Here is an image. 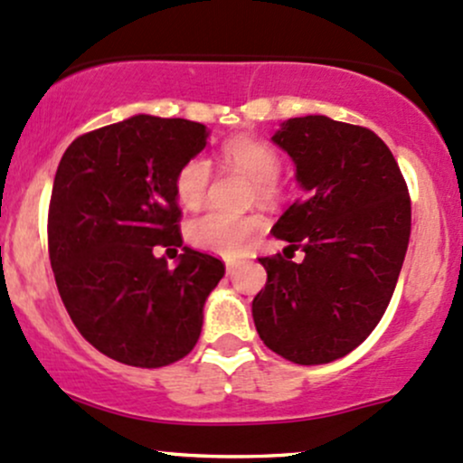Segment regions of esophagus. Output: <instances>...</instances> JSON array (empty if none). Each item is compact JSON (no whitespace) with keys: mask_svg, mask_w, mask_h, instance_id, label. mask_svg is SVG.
Listing matches in <instances>:
<instances>
[{"mask_svg":"<svg viewBox=\"0 0 463 463\" xmlns=\"http://www.w3.org/2000/svg\"><path fill=\"white\" fill-rule=\"evenodd\" d=\"M233 267H236V260H233V258H227V260H225V269H227V273H232Z\"/></svg>","mask_w":463,"mask_h":463,"instance_id":"esophagus-1","label":"esophagus"}]
</instances>
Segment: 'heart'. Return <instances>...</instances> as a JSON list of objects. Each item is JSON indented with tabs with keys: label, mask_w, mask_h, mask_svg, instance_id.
<instances>
[{
	"label": "heart",
	"mask_w": 463,
	"mask_h": 463,
	"mask_svg": "<svg viewBox=\"0 0 463 463\" xmlns=\"http://www.w3.org/2000/svg\"><path fill=\"white\" fill-rule=\"evenodd\" d=\"M222 161L233 170L250 176L258 183V192L269 196L273 181L280 174V154L267 141L256 137H232L222 143ZM212 181V165L207 158L196 156L187 161L176 174V198L187 210H198L205 201ZM260 230V221L256 216H236V213L210 212L198 216L187 225V241L196 250L218 253V256H238L251 241L253 233Z\"/></svg>",
	"instance_id": "1"
}]
</instances>
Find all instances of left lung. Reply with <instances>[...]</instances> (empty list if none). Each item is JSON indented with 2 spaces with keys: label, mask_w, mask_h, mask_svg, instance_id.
Here are the masks:
<instances>
[{
  "label": "left lung",
  "mask_w": 463,
  "mask_h": 463,
  "mask_svg": "<svg viewBox=\"0 0 463 463\" xmlns=\"http://www.w3.org/2000/svg\"><path fill=\"white\" fill-rule=\"evenodd\" d=\"M271 141L305 192L271 232L305 258H258L267 285L251 302L253 325L285 360L326 364L362 345L389 307L411 238L409 187L369 128L309 114Z\"/></svg>",
  "instance_id": "obj_1"
}]
</instances>
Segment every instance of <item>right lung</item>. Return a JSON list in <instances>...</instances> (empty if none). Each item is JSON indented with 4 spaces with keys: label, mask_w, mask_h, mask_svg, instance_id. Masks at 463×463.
Returning a JSON list of instances; mask_svg holds the SVG:
<instances>
[{
    "label": "right lung",
    "mask_w": 463,
    "mask_h": 463,
    "mask_svg": "<svg viewBox=\"0 0 463 463\" xmlns=\"http://www.w3.org/2000/svg\"><path fill=\"white\" fill-rule=\"evenodd\" d=\"M187 118L137 114L68 146L48 210V251L74 326L103 355L158 369L194 349L203 307L225 276L210 253L181 247L176 174L207 146ZM176 251V250H174Z\"/></svg>",
    "instance_id": "add662e5"
}]
</instances>
